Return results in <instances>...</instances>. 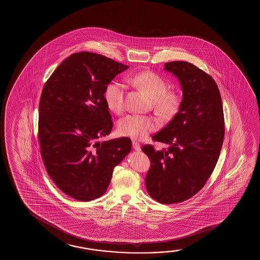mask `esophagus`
I'll return each mask as SVG.
<instances>
[{"mask_svg":"<svg viewBox=\"0 0 260 260\" xmlns=\"http://www.w3.org/2000/svg\"><path fill=\"white\" fill-rule=\"evenodd\" d=\"M132 147L135 150H141V145L137 141H132Z\"/></svg>","mask_w":260,"mask_h":260,"instance_id":"esophagus-1","label":"esophagus"}]
</instances>
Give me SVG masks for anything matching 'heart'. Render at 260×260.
Segmentation results:
<instances>
[{
    "mask_svg": "<svg viewBox=\"0 0 260 260\" xmlns=\"http://www.w3.org/2000/svg\"><path fill=\"white\" fill-rule=\"evenodd\" d=\"M127 83L142 89L152 99L154 109L158 115L171 118L178 112L181 97L175 90H167L166 81L157 73L144 71L127 78ZM126 87L121 82L113 81L105 89L104 100L107 106L116 114L125 111ZM159 127V121L152 116L131 114L124 117L118 124L119 132L133 140H142Z\"/></svg>",
    "mask_w": 260,
    "mask_h": 260,
    "instance_id": "1",
    "label": "heart"
}]
</instances>
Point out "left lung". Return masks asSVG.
<instances>
[{
    "instance_id": "1",
    "label": "left lung",
    "mask_w": 260,
    "mask_h": 260,
    "mask_svg": "<svg viewBox=\"0 0 260 260\" xmlns=\"http://www.w3.org/2000/svg\"><path fill=\"white\" fill-rule=\"evenodd\" d=\"M164 69L178 77L183 98L179 112L152 141L169 145L141 150L150 160L145 179L149 196L161 204L190 199L202 187L216 167L225 135L221 96L216 81L187 61H171Z\"/></svg>"
}]
</instances>
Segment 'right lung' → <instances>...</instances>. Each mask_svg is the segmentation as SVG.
<instances>
[{"label": "right lung", "instance_id": "1", "mask_svg": "<svg viewBox=\"0 0 260 260\" xmlns=\"http://www.w3.org/2000/svg\"><path fill=\"white\" fill-rule=\"evenodd\" d=\"M127 69L105 56L81 51L65 59L43 86L41 155L50 178L73 199L89 201L103 196L113 169L132 149L127 137L98 141L113 127L104 91Z\"/></svg>", "mask_w": 260, "mask_h": 260}]
</instances>
